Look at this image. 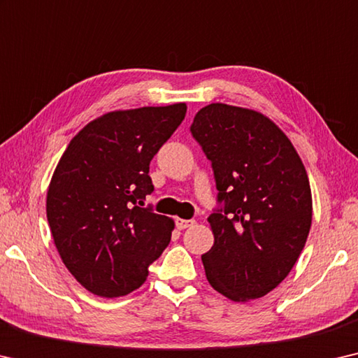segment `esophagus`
Listing matches in <instances>:
<instances>
[{
	"mask_svg": "<svg viewBox=\"0 0 358 358\" xmlns=\"http://www.w3.org/2000/svg\"><path fill=\"white\" fill-rule=\"evenodd\" d=\"M195 224L194 219H176V227H178L179 230H184L187 227H192V225Z\"/></svg>",
	"mask_w": 358,
	"mask_h": 358,
	"instance_id": "esophagus-1",
	"label": "esophagus"
}]
</instances>
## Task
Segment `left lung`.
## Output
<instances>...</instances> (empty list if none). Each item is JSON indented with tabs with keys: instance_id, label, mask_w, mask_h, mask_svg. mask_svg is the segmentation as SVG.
Returning <instances> with one entry per match:
<instances>
[{
	"instance_id": "8db88e82",
	"label": "left lung",
	"mask_w": 358,
	"mask_h": 358,
	"mask_svg": "<svg viewBox=\"0 0 358 358\" xmlns=\"http://www.w3.org/2000/svg\"><path fill=\"white\" fill-rule=\"evenodd\" d=\"M190 133L211 162L224 203L208 217L214 235L201 256L208 282L236 302L262 298L287 278L309 235L304 164L287 134L256 110L210 103Z\"/></svg>"
}]
</instances>
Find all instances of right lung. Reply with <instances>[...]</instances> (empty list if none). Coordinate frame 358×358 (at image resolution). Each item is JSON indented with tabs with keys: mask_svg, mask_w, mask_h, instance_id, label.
I'll list each match as a JSON object with an SVG mask.
<instances>
[{
	"mask_svg": "<svg viewBox=\"0 0 358 358\" xmlns=\"http://www.w3.org/2000/svg\"><path fill=\"white\" fill-rule=\"evenodd\" d=\"M184 102L117 110L70 141L48 189L54 245L81 287L101 298L129 294L171 241L173 219L144 208L148 166L178 126Z\"/></svg>",
	"mask_w": 358,
	"mask_h": 358,
	"instance_id": "right-lung-1",
	"label": "right lung"
}]
</instances>
